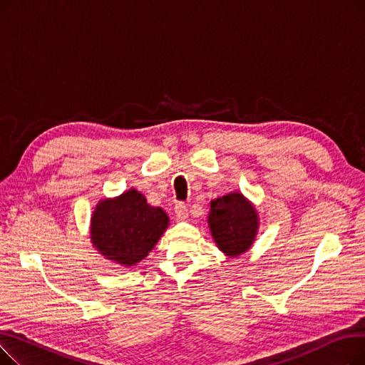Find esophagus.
I'll use <instances>...</instances> for the list:
<instances>
[{"label": "esophagus", "instance_id": "1", "mask_svg": "<svg viewBox=\"0 0 365 365\" xmlns=\"http://www.w3.org/2000/svg\"><path fill=\"white\" fill-rule=\"evenodd\" d=\"M175 213L178 220H186L187 219V207L183 202H178L175 207Z\"/></svg>", "mask_w": 365, "mask_h": 365}]
</instances>
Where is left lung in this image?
Instances as JSON below:
<instances>
[{"instance_id": "1", "label": "left lung", "mask_w": 365, "mask_h": 365, "mask_svg": "<svg viewBox=\"0 0 365 365\" xmlns=\"http://www.w3.org/2000/svg\"><path fill=\"white\" fill-rule=\"evenodd\" d=\"M207 223L219 250L227 257H238L256 241L259 213L241 192H229L210 202Z\"/></svg>"}]
</instances>
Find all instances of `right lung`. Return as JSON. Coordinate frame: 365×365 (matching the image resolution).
Returning <instances> with one entry per match:
<instances>
[{"label":"right lung","mask_w":365,"mask_h":365,"mask_svg":"<svg viewBox=\"0 0 365 365\" xmlns=\"http://www.w3.org/2000/svg\"><path fill=\"white\" fill-rule=\"evenodd\" d=\"M170 219L161 207H152L138 189L103 198L90 220L91 244L105 259L131 267L157 245Z\"/></svg>","instance_id":"add662e5"}]
</instances>
